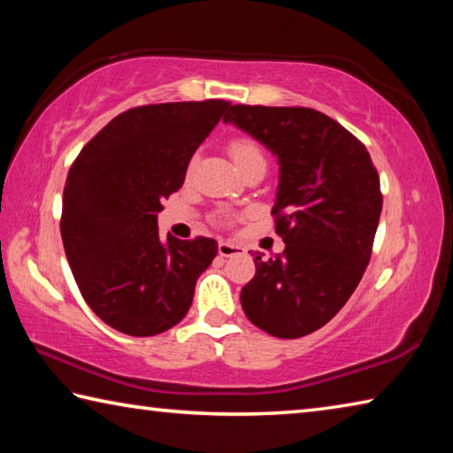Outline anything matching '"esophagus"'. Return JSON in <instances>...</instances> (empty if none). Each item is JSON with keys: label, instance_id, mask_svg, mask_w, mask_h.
Listing matches in <instances>:
<instances>
[{"label": "esophagus", "instance_id": "obj_1", "mask_svg": "<svg viewBox=\"0 0 453 453\" xmlns=\"http://www.w3.org/2000/svg\"><path fill=\"white\" fill-rule=\"evenodd\" d=\"M218 251H219L221 257H232V256H242L243 248H242V245H237V243H232V242H219Z\"/></svg>", "mask_w": 453, "mask_h": 453}]
</instances>
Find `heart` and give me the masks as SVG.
Here are the masks:
<instances>
[{
	"mask_svg": "<svg viewBox=\"0 0 453 453\" xmlns=\"http://www.w3.org/2000/svg\"><path fill=\"white\" fill-rule=\"evenodd\" d=\"M227 151L240 170H243V167L251 162H257V159H265L262 143L250 135L234 137V140L227 143Z\"/></svg>",
	"mask_w": 453,
	"mask_h": 453,
	"instance_id": "b5f03b06",
	"label": "heart"
}]
</instances>
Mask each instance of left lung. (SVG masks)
<instances>
[{
	"label": "left lung",
	"mask_w": 453,
	"mask_h": 453,
	"mask_svg": "<svg viewBox=\"0 0 453 453\" xmlns=\"http://www.w3.org/2000/svg\"><path fill=\"white\" fill-rule=\"evenodd\" d=\"M280 159L275 234L286 250L256 251L242 308L265 334L296 340L326 326L354 294L372 257L383 196L365 145L311 107L232 105L224 116Z\"/></svg>",
	"instance_id": "1"
}]
</instances>
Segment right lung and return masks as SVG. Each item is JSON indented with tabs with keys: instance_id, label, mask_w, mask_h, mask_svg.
Returning a JSON list of instances; mask_svg holds the SVG:
<instances>
[{
	"instance_id": "1",
	"label": "right lung",
	"mask_w": 453,
	"mask_h": 453,
	"mask_svg": "<svg viewBox=\"0 0 453 453\" xmlns=\"http://www.w3.org/2000/svg\"><path fill=\"white\" fill-rule=\"evenodd\" d=\"M229 105L203 99L132 107L73 159L61 240L83 300L121 334L148 337L180 324L199 273L218 256L211 237L159 242L157 213Z\"/></svg>"
}]
</instances>
